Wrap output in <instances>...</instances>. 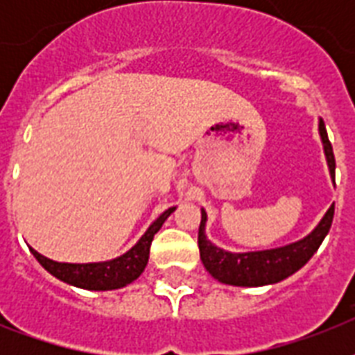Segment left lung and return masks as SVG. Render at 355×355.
<instances>
[{"label": "left lung", "instance_id": "8db88e82", "mask_svg": "<svg viewBox=\"0 0 355 355\" xmlns=\"http://www.w3.org/2000/svg\"><path fill=\"white\" fill-rule=\"evenodd\" d=\"M319 134L322 139V147H324L330 177L336 184V158H334V149H331L322 119H319ZM334 210L336 208L331 205L319 225L298 241L284 245V247L256 250V252H228L225 248L214 245L206 237L205 228L208 216L202 208L199 227V250L202 265L216 280H219L221 284H228V286L259 287L278 284V282L286 280L287 276L295 275L298 269H302L309 261V258L317 252L326 234L330 232Z\"/></svg>", "mask_w": 355, "mask_h": 355}]
</instances>
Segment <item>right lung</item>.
Wrapping results in <instances>:
<instances>
[{
    "label": "right lung",
    "instance_id": "obj_1",
    "mask_svg": "<svg viewBox=\"0 0 355 355\" xmlns=\"http://www.w3.org/2000/svg\"><path fill=\"white\" fill-rule=\"evenodd\" d=\"M177 210V206H173L169 210L156 217L155 221L150 223V227L145 230V234L138 239L130 250L118 256V258L108 259V261H97V263H62V261H55L40 252H36L35 248H31V252L38 259V263L44 269L53 275L58 280L66 282L69 286L80 287V289H88V291H112L119 289L128 284H132L139 275L144 272L145 265L149 261V250L153 237L166 223V219L171 216L173 211Z\"/></svg>",
    "mask_w": 355,
    "mask_h": 355
}]
</instances>
